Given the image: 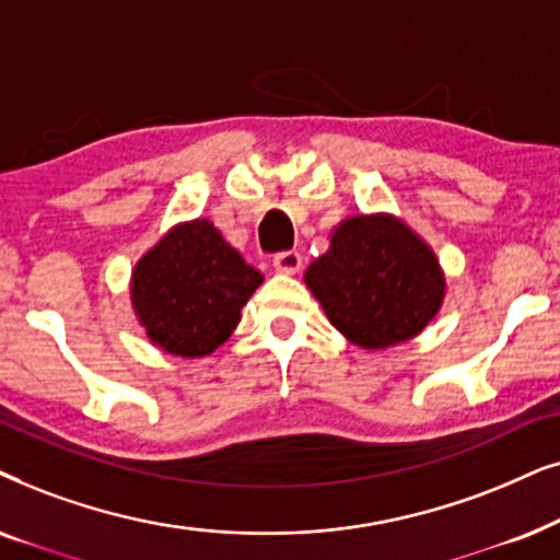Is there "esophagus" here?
<instances>
[{
    "label": "esophagus",
    "instance_id": "34e87169",
    "mask_svg": "<svg viewBox=\"0 0 560 560\" xmlns=\"http://www.w3.org/2000/svg\"><path fill=\"white\" fill-rule=\"evenodd\" d=\"M273 268L279 273H296L302 268V256L296 250H281L273 256Z\"/></svg>",
    "mask_w": 560,
    "mask_h": 560
}]
</instances>
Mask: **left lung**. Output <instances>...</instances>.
<instances>
[{
  "mask_svg": "<svg viewBox=\"0 0 560 560\" xmlns=\"http://www.w3.org/2000/svg\"><path fill=\"white\" fill-rule=\"evenodd\" d=\"M304 281L330 323L371 350L415 338L445 294L438 258L389 214L340 222L330 250L307 268Z\"/></svg>",
  "mask_w": 560,
  "mask_h": 560,
  "instance_id": "8db88e82",
  "label": "left lung"
}]
</instances>
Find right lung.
Here are the masks:
<instances>
[{
    "instance_id": "1",
    "label": "right lung",
    "mask_w": 560,
    "mask_h": 560,
    "mask_svg": "<svg viewBox=\"0 0 560 560\" xmlns=\"http://www.w3.org/2000/svg\"><path fill=\"white\" fill-rule=\"evenodd\" d=\"M264 276L225 243L210 220L178 225L138 260L132 307L148 338L166 353H212L235 330Z\"/></svg>"
}]
</instances>
